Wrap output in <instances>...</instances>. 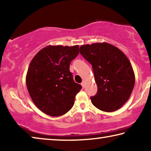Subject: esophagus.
Wrapping results in <instances>:
<instances>
[{
  "mask_svg": "<svg viewBox=\"0 0 151 151\" xmlns=\"http://www.w3.org/2000/svg\"><path fill=\"white\" fill-rule=\"evenodd\" d=\"M81 85H82V86H83V88H85V81H83V82H82Z\"/></svg>",
  "mask_w": 151,
  "mask_h": 151,
  "instance_id": "obj_1",
  "label": "esophagus"
}]
</instances>
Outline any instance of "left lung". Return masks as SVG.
Listing matches in <instances>:
<instances>
[{"mask_svg": "<svg viewBox=\"0 0 151 151\" xmlns=\"http://www.w3.org/2000/svg\"><path fill=\"white\" fill-rule=\"evenodd\" d=\"M81 55L93 66L98 91L91 97L93 105L101 111L113 112L129 100L135 76L127 56L107 42L82 45Z\"/></svg>", "mask_w": 151, "mask_h": 151, "instance_id": "8db88e82", "label": "left lung"}]
</instances>
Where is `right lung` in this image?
<instances>
[{"label":"right lung","instance_id":"add662e5","mask_svg":"<svg viewBox=\"0 0 151 151\" xmlns=\"http://www.w3.org/2000/svg\"><path fill=\"white\" fill-rule=\"evenodd\" d=\"M79 53L78 45L47 46L30 62L26 84L33 103L44 113L59 116L70 111L82 86L73 80L70 62Z\"/></svg>","mask_w":151,"mask_h":151}]
</instances>
